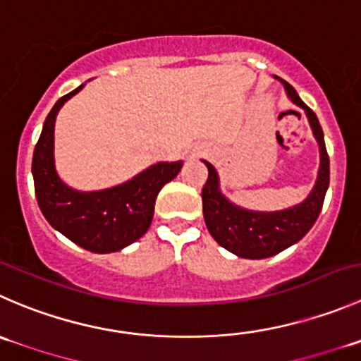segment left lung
Instances as JSON below:
<instances>
[{"label": "left lung", "instance_id": "obj_1", "mask_svg": "<svg viewBox=\"0 0 361 361\" xmlns=\"http://www.w3.org/2000/svg\"><path fill=\"white\" fill-rule=\"evenodd\" d=\"M284 86L288 99L305 111L312 134L319 145V171L310 194L298 204L279 212H254L241 208L226 197L220 190V178L215 167L202 160L208 167V180L202 188V213L213 240L233 252L238 257L266 259L298 243L316 224L323 208L324 195L330 185V159H328L324 134L314 111L300 99L295 87L275 75Z\"/></svg>", "mask_w": 361, "mask_h": 361}]
</instances>
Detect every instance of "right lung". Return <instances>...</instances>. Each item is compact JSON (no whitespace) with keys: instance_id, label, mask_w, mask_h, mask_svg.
<instances>
[{"instance_id":"obj_1","label":"right lung","mask_w":361,"mask_h":361,"mask_svg":"<svg viewBox=\"0 0 361 361\" xmlns=\"http://www.w3.org/2000/svg\"><path fill=\"white\" fill-rule=\"evenodd\" d=\"M84 84L61 97L47 114L35 146L31 173L38 206L56 231L95 254H111L137 241L153 220L160 188L178 176L183 162H157L132 180L102 190L82 192L59 178L54 162V123L66 100Z\"/></svg>"}]
</instances>
